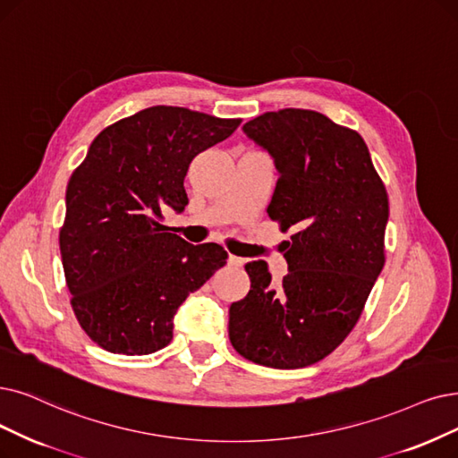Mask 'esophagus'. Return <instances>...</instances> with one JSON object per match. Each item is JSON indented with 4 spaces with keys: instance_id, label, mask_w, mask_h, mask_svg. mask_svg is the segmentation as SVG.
<instances>
[{
    "instance_id": "obj_1",
    "label": "esophagus",
    "mask_w": 458,
    "mask_h": 458,
    "mask_svg": "<svg viewBox=\"0 0 458 458\" xmlns=\"http://www.w3.org/2000/svg\"><path fill=\"white\" fill-rule=\"evenodd\" d=\"M244 259L242 258H236V255H229V265L234 268H242L244 267Z\"/></svg>"
}]
</instances>
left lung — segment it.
Returning <instances> with one entry per match:
<instances>
[{
  "instance_id": "obj_1",
  "label": "left lung",
  "mask_w": 458,
  "mask_h": 458,
  "mask_svg": "<svg viewBox=\"0 0 458 458\" xmlns=\"http://www.w3.org/2000/svg\"><path fill=\"white\" fill-rule=\"evenodd\" d=\"M280 178L267 208L282 233L289 272L274 285L265 261L246 265L250 293L229 308V340L244 359L304 369L353 331L386 265L389 197L362 137L304 108L244 123Z\"/></svg>"
}]
</instances>
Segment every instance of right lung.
<instances>
[{"instance_id": "add662e5", "label": "right lung", "mask_w": 458, "mask_h": 458, "mask_svg": "<svg viewBox=\"0 0 458 458\" xmlns=\"http://www.w3.org/2000/svg\"><path fill=\"white\" fill-rule=\"evenodd\" d=\"M241 118L157 105L122 118L89 144L65 193L60 251L71 306L103 350L148 355L173 340L178 306L227 263L159 224L184 210L191 159L225 140Z\"/></svg>"}]
</instances>
